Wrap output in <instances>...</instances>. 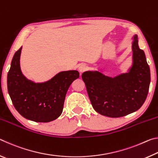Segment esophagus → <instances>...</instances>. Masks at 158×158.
<instances>
[{
  "label": "esophagus",
  "instance_id": "esophagus-1",
  "mask_svg": "<svg viewBox=\"0 0 158 158\" xmlns=\"http://www.w3.org/2000/svg\"><path fill=\"white\" fill-rule=\"evenodd\" d=\"M86 69H87V65H85V64L81 63L79 65V70L80 73H83V72H84Z\"/></svg>",
  "mask_w": 158,
  "mask_h": 158
}]
</instances>
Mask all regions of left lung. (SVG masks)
Listing matches in <instances>:
<instances>
[{"instance_id": "obj_1", "label": "left lung", "mask_w": 158, "mask_h": 158, "mask_svg": "<svg viewBox=\"0 0 158 158\" xmlns=\"http://www.w3.org/2000/svg\"><path fill=\"white\" fill-rule=\"evenodd\" d=\"M132 40V64L126 73L112 77L99 69L85 71L81 75L93 109L102 116H125L137 111L146 99L150 68L144 52L139 47L137 35Z\"/></svg>"}]
</instances>
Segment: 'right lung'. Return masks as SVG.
Segmentation results:
<instances>
[{
  "label": "right lung",
  "mask_w": 158,
  "mask_h": 158,
  "mask_svg": "<svg viewBox=\"0 0 158 158\" xmlns=\"http://www.w3.org/2000/svg\"><path fill=\"white\" fill-rule=\"evenodd\" d=\"M21 47L12 58L7 74V90L17 111L25 118L47 123L63 112L67 91L79 78L77 70L61 71L44 82H35L23 75L20 66Z\"/></svg>",
  "instance_id": "1"
}]
</instances>
